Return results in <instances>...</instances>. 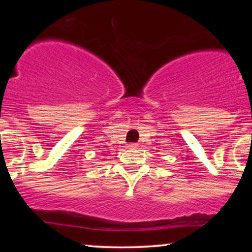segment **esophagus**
Wrapping results in <instances>:
<instances>
[{"label":"esophagus","mask_w":252,"mask_h":252,"mask_svg":"<svg viewBox=\"0 0 252 252\" xmlns=\"http://www.w3.org/2000/svg\"><path fill=\"white\" fill-rule=\"evenodd\" d=\"M129 147H130V148H137V144H136V143H131Z\"/></svg>","instance_id":"1"}]
</instances>
